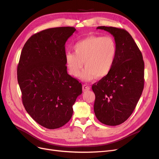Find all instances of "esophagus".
<instances>
[{
  "label": "esophagus",
  "mask_w": 159,
  "mask_h": 159,
  "mask_svg": "<svg viewBox=\"0 0 159 159\" xmlns=\"http://www.w3.org/2000/svg\"><path fill=\"white\" fill-rule=\"evenodd\" d=\"M82 89L84 91H87L90 89V86L87 84H84L82 86Z\"/></svg>",
  "instance_id": "1"
}]
</instances>
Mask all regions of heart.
<instances>
[{
  "instance_id": "heart-1",
  "label": "heart",
  "mask_w": 159,
  "mask_h": 159,
  "mask_svg": "<svg viewBox=\"0 0 159 159\" xmlns=\"http://www.w3.org/2000/svg\"><path fill=\"white\" fill-rule=\"evenodd\" d=\"M74 52H67L66 64L69 73L78 77L84 63L85 69L81 74V79L89 81L102 79L112 70L117 48L116 43L111 37L89 36L77 42Z\"/></svg>"
}]
</instances>
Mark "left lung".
I'll use <instances>...</instances> for the list:
<instances>
[{
    "mask_svg": "<svg viewBox=\"0 0 159 159\" xmlns=\"http://www.w3.org/2000/svg\"><path fill=\"white\" fill-rule=\"evenodd\" d=\"M97 29L113 36L117 52L110 74L92 85L94 112L101 123L115 126L125 121L135 109L144 88L145 64L141 52L127 30L111 26Z\"/></svg>",
    "mask_w": 159,
    "mask_h": 159,
    "instance_id": "left-lung-1",
    "label": "left lung"
}]
</instances>
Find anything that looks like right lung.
I'll use <instances>...</instances> for the list:
<instances>
[{"instance_id": "right-lung-1", "label": "right lung", "mask_w": 159, "mask_h": 159, "mask_svg": "<svg viewBox=\"0 0 159 159\" xmlns=\"http://www.w3.org/2000/svg\"><path fill=\"white\" fill-rule=\"evenodd\" d=\"M74 27L48 28L32 35L24 46L17 68L22 100L27 113L42 127L64 126L82 85L67 72L65 44Z\"/></svg>"}]
</instances>
